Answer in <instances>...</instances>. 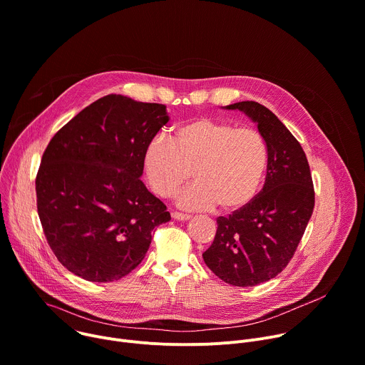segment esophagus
I'll use <instances>...</instances> for the list:
<instances>
[{"label": "esophagus", "mask_w": 365, "mask_h": 365, "mask_svg": "<svg viewBox=\"0 0 365 365\" xmlns=\"http://www.w3.org/2000/svg\"><path fill=\"white\" fill-rule=\"evenodd\" d=\"M172 218L176 220V221H189L192 217L187 215V214H180V212H173L172 214Z\"/></svg>", "instance_id": "1"}]
</instances>
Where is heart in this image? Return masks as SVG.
Returning <instances> with one entry per match:
<instances>
[{"label":"heart","instance_id":"heart-1","mask_svg":"<svg viewBox=\"0 0 365 365\" xmlns=\"http://www.w3.org/2000/svg\"><path fill=\"white\" fill-rule=\"evenodd\" d=\"M267 165V143L257 130L210 117L179 125L170 141L151 140L144 151L147 180L162 197L173 196L192 172L195 183L178 197L187 211L242 210L262 187Z\"/></svg>","mask_w":365,"mask_h":365}]
</instances>
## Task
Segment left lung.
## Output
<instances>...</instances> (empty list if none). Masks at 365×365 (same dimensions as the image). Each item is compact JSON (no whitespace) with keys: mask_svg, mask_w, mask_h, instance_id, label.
<instances>
[{"mask_svg":"<svg viewBox=\"0 0 365 365\" xmlns=\"http://www.w3.org/2000/svg\"><path fill=\"white\" fill-rule=\"evenodd\" d=\"M224 108L240 110L257 124L269 148L267 175L247 206L217 220L214 242L202 257L225 283L252 287L290 262L314 212L315 192L302 145L269 108L254 101Z\"/></svg>","mask_w":365,"mask_h":365,"instance_id":"1","label":"left lung"}]
</instances>
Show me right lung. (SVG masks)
I'll return each mask as SVG.
<instances>
[{"mask_svg": "<svg viewBox=\"0 0 365 365\" xmlns=\"http://www.w3.org/2000/svg\"><path fill=\"white\" fill-rule=\"evenodd\" d=\"M169 121L163 103L99 98L50 140L36 178L37 212L62 266L88 282L131 273L166 205L140 180L144 151Z\"/></svg>", "mask_w": 365, "mask_h": 365, "instance_id": "obj_1", "label": "right lung"}]
</instances>
